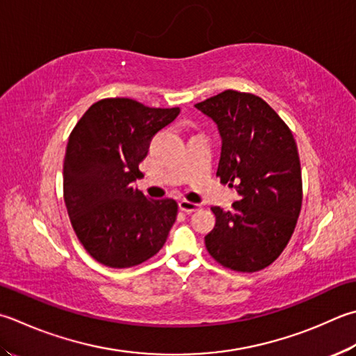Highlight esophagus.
<instances>
[{
  "instance_id": "obj_1",
  "label": "esophagus",
  "mask_w": 356,
  "mask_h": 356,
  "mask_svg": "<svg viewBox=\"0 0 356 356\" xmlns=\"http://www.w3.org/2000/svg\"><path fill=\"white\" fill-rule=\"evenodd\" d=\"M200 204L198 203H193V201H189V200H181L179 201V209L184 211L187 213H192L200 209Z\"/></svg>"
}]
</instances>
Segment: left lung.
I'll use <instances>...</instances> for the list:
<instances>
[{
    "label": "left lung",
    "instance_id": "1",
    "mask_svg": "<svg viewBox=\"0 0 356 356\" xmlns=\"http://www.w3.org/2000/svg\"><path fill=\"white\" fill-rule=\"evenodd\" d=\"M221 136L220 183L236 187L232 211L212 207L206 250L221 266L256 273L290 241L302 206V173L291 130L264 99L226 90L195 105Z\"/></svg>",
    "mask_w": 356,
    "mask_h": 356
}]
</instances>
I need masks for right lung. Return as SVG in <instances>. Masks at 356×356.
<instances>
[{
	"label": "right lung",
	"instance_id": "obj_1",
	"mask_svg": "<svg viewBox=\"0 0 356 356\" xmlns=\"http://www.w3.org/2000/svg\"><path fill=\"white\" fill-rule=\"evenodd\" d=\"M179 115L129 97L92 104L74 127L63 163V198L72 229L99 264L130 268L159 252L178 204L150 200L133 184L150 140Z\"/></svg>",
	"mask_w": 356,
	"mask_h": 356
}]
</instances>
